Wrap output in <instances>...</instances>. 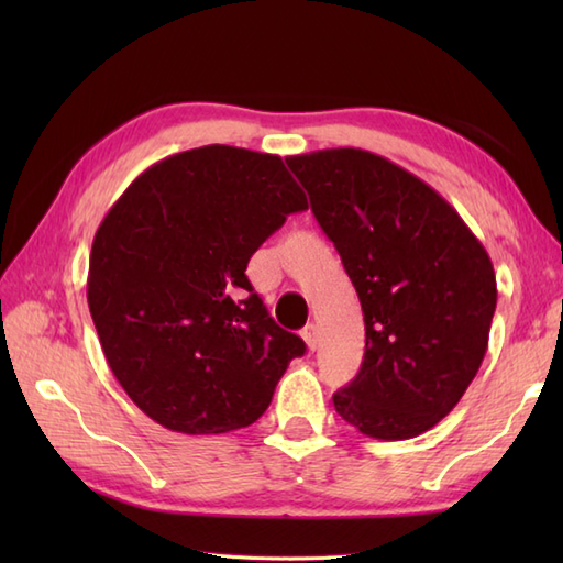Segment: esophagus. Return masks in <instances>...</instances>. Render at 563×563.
<instances>
[{"mask_svg": "<svg viewBox=\"0 0 563 563\" xmlns=\"http://www.w3.org/2000/svg\"><path fill=\"white\" fill-rule=\"evenodd\" d=\"M300 333H302V339H305V343H307V349L314 351L317 343H319V331H317V327H314V324H307Z\"/></svg>", "mask_w": 563, "mask_h": 563, "instance_id": "obj_1", "label": "esophagus"}]
</instances>
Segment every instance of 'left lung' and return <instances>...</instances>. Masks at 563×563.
Here are the masks:
<instances>
[{"instance_id": "8db88e82", "label": "left lung", "mask_w": 563, "mask_h": 563, "mask_svg": "<svg viewBox=\"0 0 563 563\" xmlns=\"http://www.w3.org/2000/svg\"><path fill=\"white\" fill-rule=\"evenodd\" d=\"M285 162L363 307L361 373L333 406L369 438L426 433L479 373L498 295L492 258L438 190L379 154L339 147Z\"/></svg>"}]
</instances>
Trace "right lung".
Instances as JSON below:
<instances>
[{
    "label": "right lung",
    "mask_w": 563,
    "mask_h": 563,
    "mask_svg": "<svg viewBox=\"0 0 563 563\" xmlns=\"http://www.w3.org/2000/svg\"><path fill=\"white\" fill-rule=\"evenodd\" d=\"M307 196L278 154L208 145L142 172L99 224L87 300L115 379L186 435L246 428L305 341L268 317L246 263Z\"/></svg>",
    "instance_id": "add662e5"
}]
</instances>
